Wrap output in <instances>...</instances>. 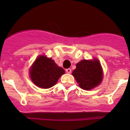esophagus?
I'll return each instance as SVG.
<instances>
[{"instance_id": "1", "label": "esophagus", "mask_w": 130, "mask_h": 130, "mask_svg": "<svg viewBox=\"0 0 130 130\" xmlns=\"http://www.w3.org/2000/svg\"><path fill=\"white\" fill-rule=\"evenodd\" d=\"M66 72H67L68 73H70L72 72V70L70 68H68L66 70Z\"/></svg>"}]
</instances>
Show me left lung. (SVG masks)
Masks as SVG:
<instances>
[{
    "label": "left lung",
    "instance_id": "1",
    "mask_svg": "<svg viewBox=\"0 0 130 130\" xmlns=\"http://www.w3.org/2000/svg\"><path fill=\"white\" fill-rule=\"evenodd\" d=\"M72 75L84 90H90L102 82L103 74L101 64L98 60H83L76 64Z\"/></svg>",
    "mask_w": 130,
    "mask_h": 130
}]
</instances>
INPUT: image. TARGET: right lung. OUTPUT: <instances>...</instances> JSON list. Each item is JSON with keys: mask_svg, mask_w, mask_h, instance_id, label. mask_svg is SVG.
<instances>
[{"mask_svg": "<svg viewBox=\"0 0 130 130\" xmlns=\"http://www.w3.org/2000/svg\"><path fill=\"white\" fill-rule=\"evenodd\" d=\"M65 73L51 58L44 56L38 57L30 70L32 81L42 88H49L57 83L60 77Z\"/></svg>", "mask_w": 130, "mask_h": 130, "instance_id": "obj_1", "label": "right lung"}]
</instances>
